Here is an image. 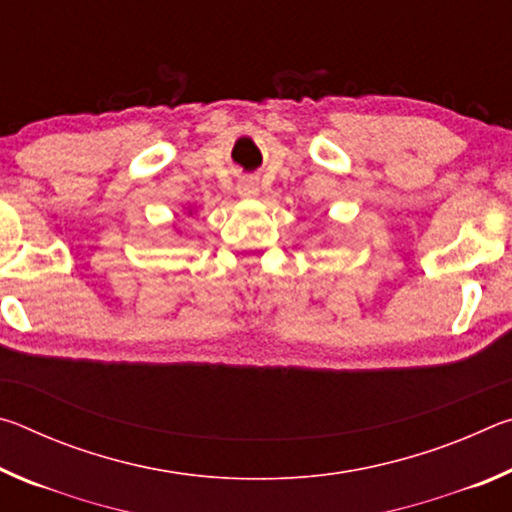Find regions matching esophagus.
I'll return each instance as SVG.
<instances>
[{"instance_id":"esophagus-1","label":"esophagus","mask_w":512,"mask_h":512,"mask_svg":"<svg viewBox=\"0 0 512 512\" xmlns=\"http://www.w3.org/2000/svg\"><path fill=\"white\" fill-rule=\"evenodd\" d=\"M237 194L241 198H255L259 194V180L248 176V178H241L239 185H237Z\"/></svg>"}]
</instances>
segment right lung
<instances>
[{
    "mask_svg": "<svg viewBox=\"0 0 512 512\" xmlns=\"http://www.w3.org/2000/svg\"><path fill=\"white\" fill-rule=\"evenodd\" d=\"M187 214H194V212H192V210H187Z\"/></svg>",
    "mask_w": 512,
    "mask_h": 512,
    "instance_id": "obj_1",
    "label": "right lung"
}]
</instances>
